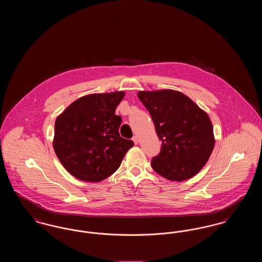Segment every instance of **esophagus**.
I'll return each instance as SVG.
<instances>
[{
	"mask_svg": "<svg viewBox=\"0 0 262 262\" xmlns=\"http://www.w3.org/2000/svg\"><path fill=\"white\" fill-rule=\"evenodd\" d=\"M133 141L135 142L136 145H137V144L139 143V138H138V137H137V136H135V137H133Z\"/></svg>",
	"mask_w": 262,
	"mask_h": 262,
	"instance_id": "esophagus-1",
	"label": "esophagus"
}]
</instances>
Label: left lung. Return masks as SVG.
<instances>
[{
    "label": "left lung",
    "mask_w": 262,
    "mask_h": 262,
    "mask_svg": "<svg viewBox=\"0 0 262 262\" xmlns=\"http://www.w3.org/2000/svg\"><path fill=\"white\" fill-rule=\"evenodd\" d=\"M151 115L161 151L151 161L153 170L169 181L182 182L198 174L215 145L208 114L184 93L173 89L139 91Z\"/></svg>",
    "instance_id": "1"
}]
</instances>
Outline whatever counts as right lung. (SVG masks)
I'll return each instance as SVG.
<instances>
[{
    "instance_id": "add662e5",
    "label": "right lung",
    "mask_w": 262,
    "mask_h": 262,
    "mask_svg": "<svg viewBox=\"0 0 262 262\" xmlns=\"http://www.w3.org/2000/svg\"><path fill=\"white\" fill-rule=\"evenodd\" d=\"M125 91L94 93L74 101L55 122L53 147L64 169L76 179L97 183L118 170L134 141L120 136L115 115Z\"/></svg>"
}]
</instances>
